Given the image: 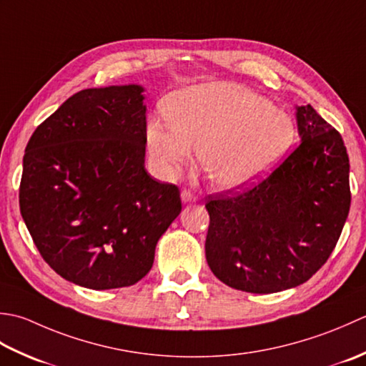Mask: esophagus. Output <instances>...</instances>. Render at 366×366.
<instances>
[{
  "label": "esophagus",
  "instance_id": "obj_1",
  "mask_svg": "<svg viewBox=\"0 0 366 366\" xmlns=\"http://www.w3.org/2000/svg\"><path fill=\"white\" fill-rule=\"evenodd\" d=\"M180 197H182V200H183L184 204H192V202H196V200H197V197L194 196V194L191 191H188V189H183L182 194H180Z\"/></svg>",
  "mask_w": 366,
  "mask_h": 366
}]
</instances>
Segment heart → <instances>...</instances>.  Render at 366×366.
<instances>
[{"label": "heart", "instance_id": "heart-1", "mask_svg": "<svg viewBox=\"0 0 366 366\" xmlns=\"http://www.w3.org/2000/svg\"><path fill=\"white\" fill-rule=\"evenodd\" d=\"M167 123L152 118L147 147L162 177H175L197 150L200 169L222 191L246 188L267 175L292 145L294 122L248 86L207 81L174 93Z\"/></svg>", "mask_w": 366, "mask_h": 366}]
</instances>
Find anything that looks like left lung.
I'll return each instance as SVG.
<instances>
[{
  "instance_id": "obj_1",
  "label": "left lung",
  "mask_w": 366,
  "mask_h": 366,
  "mask_svg": "<svg viewBox=\"0 0 366 366\" xmlns=\"http://www.w3.org/2000/svg\"><path fill=\"white\" fill-rule=\"evenodd\" d=\"M300 144L264 182L230 197L208 196L207 262L229 287L273 294L322 267L350 207L349 156L337 129L310 104L295 106Z\"/></svg>"
}]
</instances>
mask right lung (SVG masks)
<instances>
[{"label": "right lung", "instance_id": "obj_1", "mask_svg": "<svg viewBox=\"0 0 366 366\" xmlns=\"http://www.w3.org/2000/svg\"><path fill=\"white\" fill-rule=\"evenodd\" d=\"M144 92L136 84L81 89L25 148L21 218L44 260L81 287L136 285L182 212L177 186L145 169Z\"/></svg>", "mask_w": 366, "mask_h": 366}]
</instances>
